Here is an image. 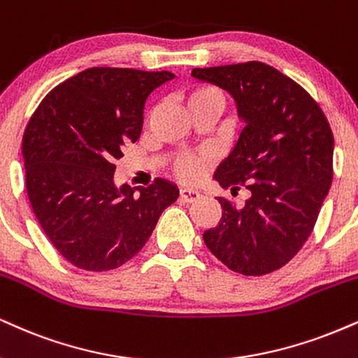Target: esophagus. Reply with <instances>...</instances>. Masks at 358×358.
<instances>
[{
	"instance_id": "obj_1",
	"label": "esophagus",
	"mask_w": 358,
	"mask_h": 358,
	"mask_svg": "<svg viewBox=\"0 0 358 358\" xmlns=\"http://www.w3.org/2000/svg\"><path fill=\"white\" fill-rule=\"evenodd\" d=\"M180 198H182L183 201H187V203H192V201L200 198V192L193 190V188H182V190H180Z\"/></svg>"
}]
</instances>
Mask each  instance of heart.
I'll return each mask as SVG.
<instances>
[{"mask_svg":"<svg viewBox=\"0 0 358 358\" xmlns=\"http://www.w3.org/2000/svg\"><path fill=\"white\" fill-rule=\"evenodd\" d=\"M182 101L188 111L198 108H212L218 111L223 105V96L213 86L193 85L182 92ZM205 166L203 155H183L175 163V173L182 180H195Z\"/></svg>","mask_w":358,"mask_h":358,"instance_id":"1","label":"heart"}]
</instances>
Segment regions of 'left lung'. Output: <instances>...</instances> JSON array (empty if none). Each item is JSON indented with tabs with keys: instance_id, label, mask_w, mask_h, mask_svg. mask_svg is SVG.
Instances as JSON below:
<instances>
[{
	"instance_id": "1",
	"label": "left lung",
	"mask_w": 358,
	"mask_h": 358,
	"mask_svg": "<svg viewBox=\"0 0 358 358\" xmlns=\"http://www.w3.org/2000/svg\"><path fill=\"white\" fill-rule=\"evenodd\" d=\"M192 76L230 93L245 123L213 178L231 195L243 185L250 196L242 206L218 198L222 218L205 245L236 273L282 268L307 242L330 190V124L302 86L265 63L193 68Z\"/></svg>"
}]
</instances>
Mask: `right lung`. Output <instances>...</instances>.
<instances>
[{"instance_id": "add662e5", "label": "right lung", "mask_w": 358, "mask_h": 358, "mask_svg": "<svg viewBox=\"0 0 358 358\" xmlns=\"http://www.w3.org/2000/svg\"><path fill=\"white\" fill-rule=\"evenodd\" d=\"M170 71L90 68L46 94L23 135L27 190L53 247L70 264L106 272L145 247L175 183L115 185V162L135 143L143 108Z\"/></svg>"}]
</instances>
